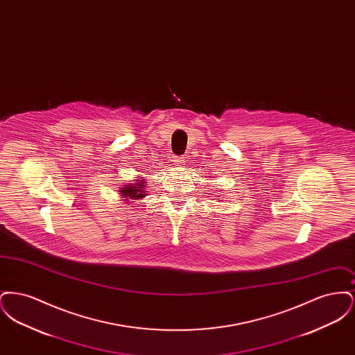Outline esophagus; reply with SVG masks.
<instances>
[{
	"instance_id": "esophagus-1",
	"label": "esophagus",
	"mask_w": 355,
	"mask_h": 355,
	"mask_svg": "<svg viewBox=\"0 0 355 355\" xmlns=\"http://www.w3.org/2000/svg\"><path fill=\"white\" fill-rule=\"evenodd\" d=\"M174 164L177 165V166H182V165H185V158L184 157H174Z\"/></svg>"
}]
</instances>
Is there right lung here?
<instances>
[{
    "label": "right lung",
    "instance_id": "obj_1",
    "mask_svg": "<svg viewBox=\"0 0 355 355\" xmlns=\"http://www.w3.org/2000/svg\"><path fill=\"white\" fill-rule=\"evenodd\" d=\"M144 184H145V182H144L142 178H141L138 182L133 184V185H132V184H128L125 187L121 189V194H122L125 198H128V200H132V198L139 200V198H142L144 196H146L145 191H144V189H145Z\"/></svg>",
    "mask_w": 355,
    "mask_h": 355
}]
</instances>
